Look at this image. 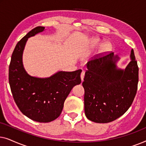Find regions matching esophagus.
<instances>
[{"instance_id":"esophagus-1","label":"esophagus","mask_w":146,"mask_h":146,"mask_svg":"<svg viewBox=\"0 0 146 146\" xmlns=\"http://www.w3.org/2000/svg\"><path fill=\"white\" fill-rule=\"evenodd\" d=\"M84 75H85V71L84 70H82V73H81V75H80L82 81L84 80Z\"/></svg>"}]
</instances>
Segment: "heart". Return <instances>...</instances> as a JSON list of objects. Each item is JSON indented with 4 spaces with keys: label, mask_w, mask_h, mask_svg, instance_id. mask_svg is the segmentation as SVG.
<instances>
[{
    "label": "heart",
    "mask_w": 146,
    "mask_h": 146,
    "mask_svg": "<svg viewBox=\"0 0 146 146\" xmlns=\"http://www.w3.org/2000/svg\"><path fill=\"white\" fill-rule=\"evenodd\" d=\"M92 44L93 45H96L98 43V40L97 39H93L92 40ZM108 48V45H104V46L102 47V50H106Z\"/></svg>",
    "instance_id": "1"
}]
</instances>
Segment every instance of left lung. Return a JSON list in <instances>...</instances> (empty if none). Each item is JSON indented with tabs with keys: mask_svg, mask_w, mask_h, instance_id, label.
Wrapping results in <instances>:
<instances>
[{
	"mask_svg": "<svg viewBox=\"0 0 146 146\" xmlns=\"http://www.w3.org/2000/svg\"><path fill=\"white\" fill-rule=\"evenodd\" d=\"M119 60L113 52L94 57L86 64L82 82L85 115L96 123H108L122 115L132 104L138 83V66L133 50L124 70L117 67Z\"/></svg>",
	"mask_w": 146,
	"mask_h": 146,
	"instance_id": "8db88e82",
	"label": "left lung"
}]
</instances>
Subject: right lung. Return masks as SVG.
<instances>
[{"label":"right lung","instance_id":"right-lung-1","mask_svg":"<svg viewBox=\"0 0 146 146\" xmlns=\"http://www.w3.org/2000/svg\"><path fill=\"white\" fill-rule=\"evenodd\" d=\"M44 29L35 28L16 45L9 66V80L13 98L21 112L34 121L46 123L60 115L71 90L81 83L82 70L59 71L48 78L31 76L26 72L23 54L27 40Z\"/></svg>","mask_w":146,"mask_h":146}]
</instances>
